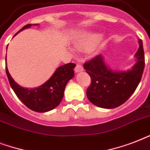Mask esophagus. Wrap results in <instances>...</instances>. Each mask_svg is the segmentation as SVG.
Here are the masks:
<instances>
[{
  "label": "esophagus",
  "mask_w": 150,
  "mask_h": 150,
  "mask_svg": "<svg viewBox=\"0 0 150 150\" xmlns=\"http://www.w3.org/2000/svg\"><path fill=\"white\" fill-rule=\"evenodd\" d=\"M75 72H79V71H83V67H82L81 64H77V65L75 66Z\"/></svg>",
  "instance_id": "34e87169"
}]
</instances>
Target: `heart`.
Here are the masks:
<instances>
[{"label": "heart", "mask_w": 150, "mask_h": 150, "mask_svg": "<svg viewBox=\"0 0 150 150\" xmlns=\"http://www.w3.org/2000/svg\"><path fill=\"white\" fill-rule=\"evenodd\" d=\"M100 39V35H97V34H92L88 37V38L84 40L82 43H79L78 44V47L79 49H86V48L91 47L93 46H94L96 44Z\"/></svg>", "instance_id": "heart-1"}]
</instances>
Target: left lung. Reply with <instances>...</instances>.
I'll return each instance as SVG.
<instances>
[{"mask_svg": "<svg viewBox=\"0 0 150 150\" xmlns=\"http://www.w3.org/2000/svg\"><path fill=\"white\" fill-rule=\"evenodd\" d=\"M135 56L137 61L128 71H113L105 65L101 55L85 62L84 68L91 78L86 90L87 98L92 103L102 108H115L123 104L135 92L142 79L145 67L142 41Z\"/></svg>", "mask_w": 150, "mask_h": 150, "instance_id": "obj_1", "label": "left lung"}]
</instances>
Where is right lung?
<instances>
[{
  "mask_svg": "<svg viewBox=\"0 0 150 150\" xmlns=\"http://www.w3.org/2000/svg\"><path fill=\"white\" fill-rule=\"evenodd\" d=\"M31 25L32 24L25 25L17 33ZM75 67V64L73 63L66 64L59 67L47 82L35 89H25L18 86L13 80L7 67H5V70L11 86L18 99L32 110L47 112L60 104L64 96L66 85L74 76L73 68Z\"/></svg>",
  "mask_w": 150,
  "mask_h": 150,
  "instance_id": "obj_1",
  "label": "right lung"
}]
</instances>
